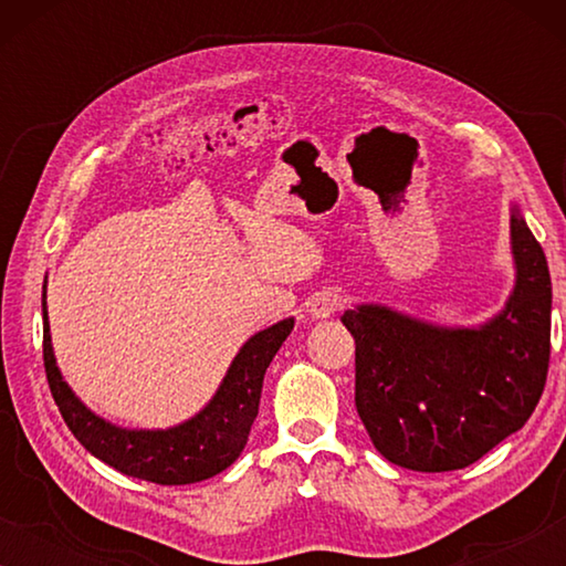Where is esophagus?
Wrapping results in <instances>:
<instances>
[{"mask_svg":"<svg viewBox=\"0 0 566 566\" xmlns=\"http://www.w3.org/2000/svg\"><path fill=\"white\" fill-rule=\"evenodd\" d=\"M345 301L347 298L339 291L324 289L316 293L312 301H308V312H312V316H316V319H327V316H332L345 306Z\"/></svg>","mask_w":566,"mask_h":566,"instance_id":"esophagus-1","label":"esophagus"}]
</instances>
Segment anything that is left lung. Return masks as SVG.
Listing matches in <instances>:
<instances>
[{"label": "left lung", "mask_w": 566, "mask_h": 566, "mask_svg": "<svg viewBox=\"0 0 566 566\" xmlns=\"http://www.w3.org/2000/svg\"><path fill=\"white\" fill-rule=\"evenodd\" d=\"M510 244L515 289L479 327H440L381 304L343 314L355 337V407L397 467H469L536 409L552 353V277L517 206Z\"/></svg>", "instance_id": "obj_1"}]
</instances>
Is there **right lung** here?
<instances>
[{"label": "right lung", "instance_id": "obj_1", "mask_svg": "<svg viewBox=\"0 0 566 566\" xmlns=\"http://www.w3.org/2000/svg\"><path fill=\"white\" fill-rule=\"evenodd\" d=\"M291 329L293 319H283L247 339L231 360L219 391L196 417L167 430H126L84 407L61 376L51 345L43 285V363L61 417L95 459L120 474L154 484L203 482L239 459L258 417L262 378Z\"/></svg>", "mask_w": 566, "mask_h": 566}]
</instances>
